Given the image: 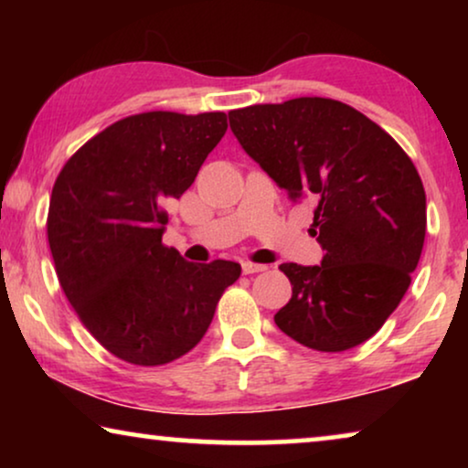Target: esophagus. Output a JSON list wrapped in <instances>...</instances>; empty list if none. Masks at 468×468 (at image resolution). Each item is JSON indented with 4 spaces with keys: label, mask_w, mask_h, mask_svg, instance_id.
<instances>
[{
    "label": "esophagus",
    "mask_w": 468,
    "mask_h": 468,
    "mask_svg": "<svg viewBox=\"0 0 468 468\" xmlns=\"http://www.w3.org/2000/svg\"><path fill=\"white\" fill-rule=\"evenodd\" d=\"M266 266L264 264H251V261H242V272L245 274H255V272H264Z\"/></svg>",
    "instance_id": "1"
}]
</instances>
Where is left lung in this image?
<instances>
[{"mask_svg":"<svg viewBox=\"0 0 468 468\" xmlns=\"http://www.w3.org/2000/svg\"><path fill=\"white\" fill-rule=\"evenodd\" d=\"M242 149L315 204L319 266L281 264L292 300L274 315L304 347L345 351L375 335L405 296L426 236V194L407 153L356 108L296 98L229 112Z\"/></svg>","mask_w":468,"mask_h":468,"instance_id":"1","label":"left lung"}]
</instances>
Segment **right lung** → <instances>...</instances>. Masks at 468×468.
<instances>
[{"label":"right lung","mask_w":468,"mask_h":468,"mask_svg":"<svg viewBox=\"0 0 468 468\" xmlns=\"http://www.w3.org/2000/svg\"><path fill=\"white\" fill-rule=\"evenodd\" d=\"M228 130L226 112H143L89 140L57 176L48 245L69 304L100 345L138 367L194 349L240 264L185 261L162 245L181 197Z\"/></svg>","instance_id":"right-lung-1"}]
</instances>
